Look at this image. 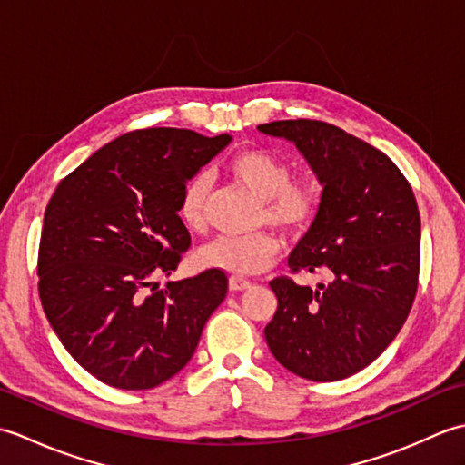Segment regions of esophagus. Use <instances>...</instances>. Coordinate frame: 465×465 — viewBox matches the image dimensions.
<instances>
[{"label": "esophagus", "instance_id": "34e87169", "mask_svg": "<svg viewBox=\"0 0 465 465\" xmlns=\"http://www.w3.org/2000/svg\"><path fill=\"white\" fill-rule=\"evenodd\" d=\"M252 288V282H248V280H242V278H230V290L232 292H245V290H250Z\"/></svg>", "mask_w": 465, "mask_h": 465}]
</instances>
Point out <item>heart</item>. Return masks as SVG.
Instances as JSON below:
<instances>
[{"label": "heart", "mask_w": 465, "mask_h": 465, "mask_svg": "<svg viewBox=\"0 0 465 465\" xmlns=\"http://www.w3.org/2000/svg\"><path fill=\"white\" fill-rule=\"evenodd\" d=\"M227 172L263 202V220L283 230L303 232L315 222L322 207V187L312 175L292 177L285 157L268 150H243L227 162ZM212 177L197 172L185 182L177 215L187 230L197 232L205 225ZM282 243L272 232L252 235H220L197 252L202 268L222 270L233 275H255L263 272L280 253Z\"/></svg>", "instance_id": "1"}]
</instances>
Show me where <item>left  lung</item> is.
<instances>
[{
	"mask_svg": "<svg viewBox=\"0 0 465 465\" xmlns=\"http://www.w3.org/2000/svg\"><path fill=\"white\" fill-rule=\"evenodd\" d=\"M298 147L322 183L315 222L290 253L295 272H328L318 288L275 278L265 341L285 370L312 381L358 373L400 333L418 292L420 212L388 155L318 120L258 125Z\"/></svg>",
	"mask_w": 465,
	"mask_h": 465,
	"instance_id": "left-lung-1",
	"label": "left lung"
}]
</instances>
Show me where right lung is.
Wrapping results in <instances>:
<instances>
[{
  "label": "right lung",
  "instance_id": "obj_1",
  "mask_svg": "<svg viewBox=\"0 0 465 465\" xmlns=\"http://www.w3.org/2000/svg\"><path fill=\"white\" fill-rule=\"evenodd\" d=\"M232 135L150 127L117 137L64 177L44 215V312L69 355L117 390H152L185 368L227 275L167 282L190 248L177 205L185 182Z\"/></svg>",
  "mask_w": 465,
  "mask_h": 465
}]
</instances>
